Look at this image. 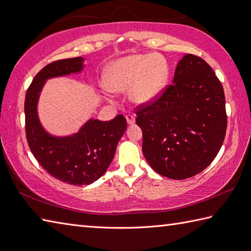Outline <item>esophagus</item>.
Returning a JSON list of instances; mask_svg holds the SVG:
<instances>
[{"mask_svg":"<svg viewBox=\"0 0 251 251\" xmlns=\"http://www.w3.org/2000/svg\"><path fill=\"white\" fill-rule=\"evenodd\" d=\"M125 117H126V121H127V123H128L129 125L134 124V123H135V115H132V114H127Z\"/></svg>","mask_w":251,"mask_h":251,"instance_id":"34e87169","label":"esophagus"}]
</instances>
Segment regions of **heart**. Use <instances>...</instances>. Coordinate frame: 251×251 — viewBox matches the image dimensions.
Returning a JSON list of instances; mask_svg holds the SVG:
<instances>
[{
	"mask_svg": "<svg viewBox=\"0 0 251 251\" xmlns=\"http://www.w3.org/2000/svg\"><path fill=\"white\" fill-rule=\"evenodd\" d=\"M169 67L162 56L138 54L117 59L106 67L104 86L112 92L130 89V98L137 104L154 102L166 88Z\"/></svg>",
	"mask_w": 251,
	"mask_h": 251,
	"instance_id": "heart-1",
	"label": "heart"
}]
</instances>
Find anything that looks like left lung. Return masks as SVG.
I'll return each mask as SVG.
<instances>
[{"instance_id":"1","label":"left lung","mask_w":251,"mask_h":251,"mask_svg":"<svg viewBox=\"0 0 251 251\" xmlns=\"http://www.w3.org/2000/svg\"><path fill=\"white\" fill-rule=\"evenodd\" d=\"M142 152L150 166L169 179L193 177L209 166L226 132L222 84L201 57L178 63L173 84L150 104L136 108Z\"/></svg>"}]
</instances>
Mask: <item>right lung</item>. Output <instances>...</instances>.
Instances as JSON below:
<instances>
[{
	"mask_svg": "<svg viewBox=\"0 0 251 251\" xmlns=\"http://www.w3.org/2000/svg\"><path fill=\"white\" fill-rule=\"evenodd\" d=\"M83 58L52 61L34 76L25 99V137L39 164L52 177L73 185L90 184L102 176L114 157L117 142L127 128L122 114L113 120H90L77 134L52 137L41 126L36 104L47 78L79 72Z\"/></svg>",
	"mask_w": 251,
	"mask_h": 251,
	"instance_id": "right-lung-1",
	"label": "right lung"
}]
</instances>
